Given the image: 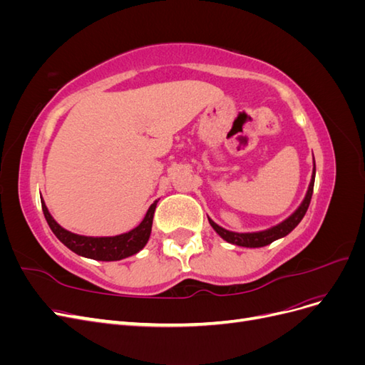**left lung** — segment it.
I'll list each match as a JSON object with an SVG mask.
<instances>
[{
  "mask_svg": "<svg viewBox=\"0 0 365 365\" xmlns=\"http://www.w3.org/2000/svg\"><path fill=\"white\" fill-rule=\"evenodd\" d=\"M314 182H315V161H314V172H312L311 184H309V189H307V193L304 196L303 202L288 219H284L283 222H280L279 225H275L272 228H268L264 231H257V233H235V231H228L222 227H219L210 217H208V222H210V225L213 227L216 233L224 240L230 242V244H235V245H239V247H247V248H259V247L269 245V244H272L274 240H277L280 237H284L286 235H289L291 231L298 224H300V220L304 217L307 208H309V204H311V200H312Z\"/></svg>",
  "mask_w": 365,
  "mask_h": 365,
  "instance_id": "left-lung-1",
  "label": "left lung"
}]
</instances>
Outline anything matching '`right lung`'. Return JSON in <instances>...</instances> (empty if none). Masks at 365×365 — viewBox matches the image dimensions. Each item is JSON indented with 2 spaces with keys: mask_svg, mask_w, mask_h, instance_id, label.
<instances>
[{
  "mask_svg": "<svg viewBox=\"0 0 365 365\" xmlns=\"http://www.w3.org/2000/svg\"><path fill=\"white\" fill-rule=\"evenodd\" d=\"M157 202L158 201H155L149 207L148 213L145 219L140 222V225L135 227L134 230L128 231V233L113 237H90L74 235L71 231L62 228L48 213L46 202L41 201L42 212L47 219L48 227L51 228L54 236H56L65 247L70 248L73 252L79 254V256L103 262L126 259L129 256H134L140 250L145 248L152 231V220L157 208Z\"/></svg>",
  "mask_w": 365,
  "mask_h": 365,
  "instance_id": "add662e5",
  "label": "right lung"
}]
</instances>
